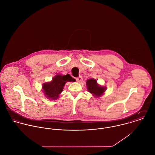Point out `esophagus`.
<instances>
[{
	"label": "esophagus",
	"instance_id": "obj_1",
	"mask_svg": "<svg viewBox=\"0 0 155 155\" xmlns=\"http://www.w3.org/2000/svg\"><path fill=\"white\" fill-rule=\"evenodd\" d=\"M82 77L81 76H79V77L76 79V81H77L78 82H81L82 81Z\"/></svg>",
	"mask_w": 155,
	"mask_h": 155
}]
</instances>
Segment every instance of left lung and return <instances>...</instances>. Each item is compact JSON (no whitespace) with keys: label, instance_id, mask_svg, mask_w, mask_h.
Instances as JSON below:
<instances>
[{"label":"left lung","instance_id":"left-lung-1","mask_svg":"<svg viewBox=\"0 0 155 155\" xmlns=\"http://www.w3.org/2000/svg\"><path fill=\"white\" fill-rule=\"evenodd\" d=\"M86 85L88 92L90 93L95 98H99L103 96L107 89L106 87L99 85L97 83V80L93 78L88 79L87 81Z\"/></svg>","mask_w":155,"mask_h":155}]
</instances>
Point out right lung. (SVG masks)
Instances as JSON below:
<instances>
[{"label":"right lung","instance_id":"right-lung-1","mask_svg":"<svg viewBox=\"0 0 155 155\" xmlns=\"http://www.w3.org/2000/svg\"><path fill=\"white\" fill-rule=\"evenodd\" d=\"M67 82H75V79L69 74L66 75L56 74L51 81L43 84L42 89L45 96L51 101H56L62 92Z\"/></svg>","mask_w":155,"mask_h":155}]
</instances>
